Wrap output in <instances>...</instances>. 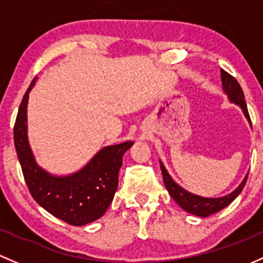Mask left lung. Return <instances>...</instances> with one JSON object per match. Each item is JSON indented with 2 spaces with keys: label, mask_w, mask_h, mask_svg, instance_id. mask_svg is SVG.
I'll return each instance as SVG.
<instances>
[{
  "label": "left lung",
  "mask_w": 263,
  "mask_h": 263,
  "mask_svg": "<svg viewBox=\"0 0 263 263\" xmlns=\"http://www.w3.org/2000/svg\"><path fill=\"white\" fill-rule=\"evenodd\" d=\"M220 74H221V82H223L224 91L229 95V99H231L232 102H234V104L239 105V106L242 107L246 118H247L251 123V118H250V114H248L245 95H243L242 87H240V85L238 83V81L235 80L232 74H229L228 72L224 71V69H221ZM161 170H162V177H163L164 186H166L167 191L170 192L172 199L175 200V201L177 202L183 210H186L187 213L194 214V215L201 216V218H205V216H209L212 215V214L220 212L221 209L228 206L233 200L240 194V191L243 190L248 177V176H246L245 180L242 181V183H240V185L238 186L232 194L227 195V196H223V197H218V199H206V197L192 195L190 192L183 190L182 187H180V186L172 180L171 176L167 173L166 168H164V166L162 163H161Z\"/></svg>",
  "instance_id": "8db88e82"
}]
</instances>
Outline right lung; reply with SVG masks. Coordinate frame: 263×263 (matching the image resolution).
Returning <instances> with one entry per match:
<instances>
[{
  "mask_svg": "<svg viewBox=\"0 0 263 263\" xmlns=\"http://www.w3.org/2000/svg\"><path fill=\"white\" fill-rule=\"evenodd\" d=\"M34 83L32 80L24 95L13 126V142L24 178L35 201L48 213L71 226H85L101 218L111 204L123 156L133 142L105 147L85 168L67 177H54L43 171L35 163L26 134V105Z\"/></svg>",
  "mask_w": 263,
  "mask_h": 263,
  "instance_id": "1",
  "label": "right lung"
}]
</instances>
